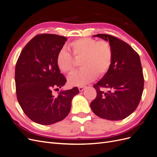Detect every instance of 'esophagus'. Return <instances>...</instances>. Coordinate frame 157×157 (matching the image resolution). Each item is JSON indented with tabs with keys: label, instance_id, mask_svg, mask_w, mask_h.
I'll use <instances>...</instances> for the list:
<instances>
[{
	"label": "esophagus",
	"instance_id": "esophagus-1",
	"mask_svg": "<svg viewBox=\"0 0 157 157\" xmlns=\"http://www.w3.org/2000/svg\"><path fill=\"white\" fill-rule=\"evenodd\" d=\"M85 88H86V86H82L78 87V90H79L80 92H82Z\"/></svg>",
	"mask_w": 157,
	"mask_h": 157
}]
</instances>
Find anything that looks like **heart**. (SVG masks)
I'll list each match as a JSON object with an SVG mask.
<instances>
[{
  "instance_id": "b5f03b06",
  "label": "heart",
  "mask_w": 157,
  "mask_h": 157,
  "mask_svg": "<svg viewBox=\"0 0 157 157\" xmlns=\"http://www.w3.org/2000/svg\"><path fill=\"white\" fill-rule=\"evenodd\" d=\"M76 58H83L80 63L82 67L71 73L67 78L71 86H82L92 82L97 75L102 77L110 69L113 59V50L110 42L91 38H82L69 44ZM56 63L61 72L70 73L74 68L72 55L65 48L58 54Z\"/></svg>"
}]
</instances>
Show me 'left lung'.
Wrapping results in <instances>:
<instances>
[{
  "mask_svg": "<svg viewBox=\"0 0 157 157\" xmlns=\"http://www.w3.org/2000/svg\"><path fill=\"white\" fill-rule=\"evenodd\" d=\"M93 36L110 42L113 59L108 72L94 85L97 96L90 107L104 119L122 120L136 110L143 93L144 78L140 56L129 44L115 36L106 34ZM103 87L109 91L104 93L101 89Z\"/></svg>",
  "mask_w": 157,
  "mask_h": 157,
  "instance_id": "left-lung-1",
  "label": "left lung"
}]
</instances>
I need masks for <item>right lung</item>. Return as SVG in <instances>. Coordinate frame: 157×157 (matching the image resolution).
<instances>
[{"mask_svg": "<svg viewBox=\"0 0 157 157\" xmlns=\"http://www.w3.org/2000/svg\"><path fill=\"white\" fill-rule=\"evenodd\" d=\"M67 38L54 34H40L22 50L15 69L17 98L25 115L42 125L62 121L68 115L77 87L52 94L67 82L56 63L58 52Z\"/></svg>", "mask_w": 157, "mask_h": 157, "instance_id": "obj_1", "label": "right lung"}]
</instances>
